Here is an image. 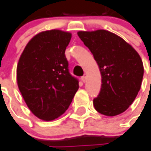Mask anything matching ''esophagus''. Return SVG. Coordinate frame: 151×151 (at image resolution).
Returning <instances> with one entry per match:
<instances>
[{
    "label": "esophagus",
    "mask_w": 151,
    "mask_h": 151,
    "mask_svg": "<svg viewBox=\"0 0 151 151\" xmlns=\"http://www.w3.org/2000/svg\"><path fill=\"white\" fill-rule=\"evenodd\" d=\"M86 80H87V78H86V77H85V76H83L82 78H81V81H82L84 83L86 82Z\"/></svg>",
    "instance_id": "esophagus-1"
}]
</instances>
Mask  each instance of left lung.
<instances>
[{
  "label": "left lung",
  "instance_id": "8db88e82",
  "mask_svg": "<svg viewBox=\"0 0 151 151\" xmlns=\"http://www.w3.org/2000/svg\"><path fill=\"white\" fill-rule=\"evenodd\" d=\"M99 66L102 85L93 99L101 114L113 117L124 112L133 103L143 81V61L135 48L117 34L105 29L79 31Z\"/></svg>",
  "mask_w": 151,
  "mask_h": 151
}]
</instances>
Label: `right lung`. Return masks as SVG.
Returning <instances> with one entry per match:
<instances>
[{
	"label": "right lung",
	"mask_w": 151,
	"mask_h": 151,
	"mask_svg": "<svg viewBox=\"0 0 151 151\" xmlns=\"http://www.w3.org/2000/svg\"><path fill=\"white\" fill-rule=\"evenodd\" d=\"M72 34L51 29L27 43L16 69L19 89L30 111L50 122L65 113L79 88L69 73L65 51Z\"/></svg>",
	"instance_id": "right-lung-1"
}]
</instances>
